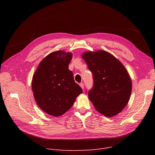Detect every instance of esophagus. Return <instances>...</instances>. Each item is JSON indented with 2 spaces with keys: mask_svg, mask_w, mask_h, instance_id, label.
Masks as SVG:
<instances>
[{
  "mask_svg": "<svg viewBox=\"0 0 155 155\" xmlns=\"http://www.w3.org/2000/svg\"><path fill=\"white\" fill-rule=\"evenodd\" d=\"M80 87L82 88L83 90L84 89V84H83V83H80Z\"/></svg>",
  "mask_w": 155,
  "mask_h": 155,
  "instance_id": "34e87169",
  "label": "esophagus"
}]
</instances>
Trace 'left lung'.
Instances as JSON below:
<instances>
[{"label":"left lung","mask_w":155,"mask_h":155,"mask_svg":"<svg viewBox=\"0 0 155 155\" xmlns=\"http://www.w3.org/2000/svg\"><path fill=\"white\" fill-rule=\"evenodd\" d=\"M92 72L94 86L88 97L94 108L107 117L118 115L127 104L132 91L130 77L123 64L104 50L82 54Z\"/></svg>","instance_id":"obj_1"}]
</instances>
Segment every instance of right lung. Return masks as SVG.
Here are the masks:
<instances>
[{
  "label": "right lung",
  "mask_w": 155,
  "mask_h": 155,
  "mask_svg": "<svg viewBox=\"0 0 155 155\" xmlns=\"http://www.w3.org/2000/svg\"><path fill=\"white\" fill-rule=\"evenodd\" d=\"M72 58L71 52H52L42 59L34 74V97L38 107L50 115L59 117L68 112L83 92L69 69Z\"/></svg>",
  "instance_id": "1"
}]
</instances>
